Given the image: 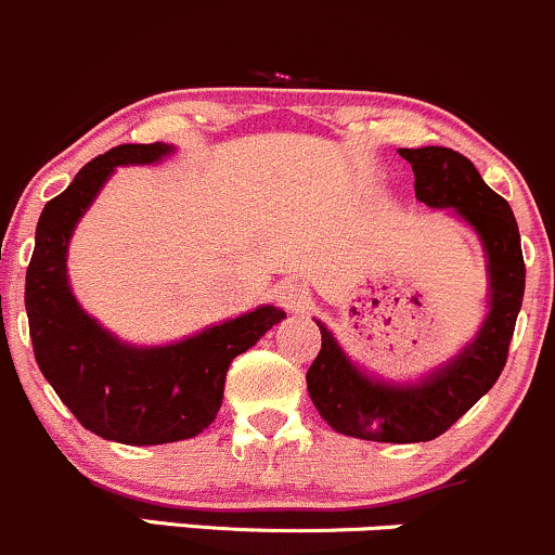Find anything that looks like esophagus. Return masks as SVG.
Segmentation results:
<instances>
[{
  "mask_svg": "<svg viewBox=\"0 0 555 555\" xmlns=\"http://www.w3.org/2000/svg\"><path fill=\"white\" fill-rule=\"evenodd\" d=\"M275 299L280 301V307L291 309V312H294V309H304V307H307V301H309L307 283H304V280H299V278L280 280L278 288H275Z\"/></svg>",
  "mask_w": 555,
  "mask_h": 555,
  "instance_id": "obj_1",
  "label": "esophagus"
}]
</instances>
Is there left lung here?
Here are the masks:
<instances>
[{"label":"left lung","mask_w":555,"mask_h":555,"mask_svg":"<svg viewBox=\"0 0 555 555\" xmlns=\"http://www.w3.org/2000/svg\"><path fill=\"white\" fill-rule=\"evenodd\" d=\"M413 166L415 198L431 208H452L470 224L487 254L490 312L474 341L418 384L371 378L344 354L333 333H323L320 354L307 371L314 408L338 434L371 442H431L466 415L503 373L524 299L521 235L508 201L481 180L476 166L450 147H399Z\"/></svg>","instance_id":"8db88e82"}]
</instances>
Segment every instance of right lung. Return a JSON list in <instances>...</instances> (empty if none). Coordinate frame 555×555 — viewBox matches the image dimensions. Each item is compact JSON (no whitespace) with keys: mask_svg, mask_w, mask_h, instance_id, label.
Wrapping results in <instances>:
<instances>
[{"mask_svg":"<svg viewBox=\"0 0 555 555\" xmlns=\"http://www.w3.org/2000/svg\"><path fill=\"white\" fill-rule=\"evenodd\" d=\"M164 142L118 145L89 160L41 211L26 272V312L39 371L81 426L121 444H166L201 434L217 418L230 362L251 349L283 309L264 304L166 347L118 341L76 301L68 243L116 166L156 164Z\"/></svg>","mask_w":555,"mask_h":555,"instance_id":"1","label":"right lung"}]
</instances>
